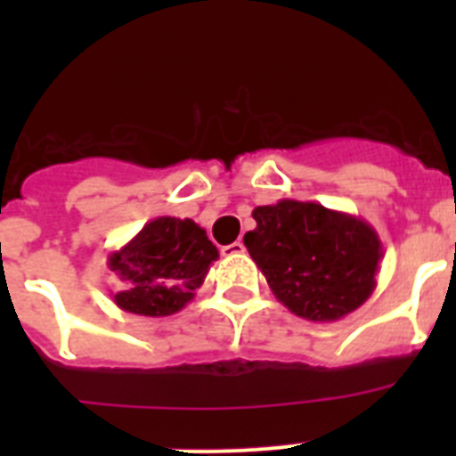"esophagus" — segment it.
<instances>
[{"mask_svg": "<svg viewBox=\"0 0 456 456\" xmlns=\"http://www.w3.org/2000/svg\"><path fill=\"white\" fill-rule=\"evenodd\" d=\"M244 251H247V247H244L241 241H232V244H228V247L221 248V253H224V256H228V257L240 256V253H244Z\"/></svg>", "mask_w": 456, "mask_h": 456, "instance_id": "obj_1", "label": "esophagus"}]
</instances>
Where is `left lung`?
Here are the masks:
<instances>
[{
    "mask_svg": "<svg viewBox=\"0 0 456 456\" xmlns=\"http://www.w3.org/2000/svg\"><path fill=\"white\" fill-rule=\"evenodd\" d=\"M244 247L285 308L308 322H338L370 299L384 247L361 216L313 200L253 209Z\"/></svg>",
    "mask_w": 456,
    "mask_h": 456,
    "instance_id": "left-lung-1",
    "label": "left lung"
}]
</instances>
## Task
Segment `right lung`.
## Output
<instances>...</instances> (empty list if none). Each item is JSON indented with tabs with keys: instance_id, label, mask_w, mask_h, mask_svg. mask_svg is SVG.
<instances>
[{
	"instance_id": "obj_1",
	"label": "right lung",
	"mask_w": 456,
	"mask_h": 456,
	"mask_svg": "<svg viewBox=\"0 0 456 456\" xmlns=\"http://www.w3.org/2000/svg\"><path fill=\"white\" fill-rule=\"evenodd\" d=\"M219 251L199 224L157 216L109 253V272L127 283V289L114 294V304L132 315H173L196 297Z\"/></svg>"
}]
</instances>
